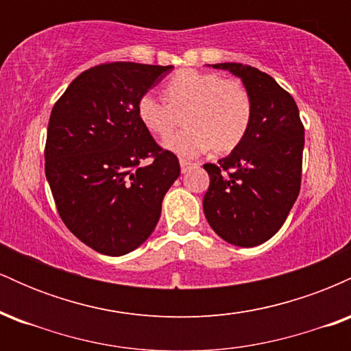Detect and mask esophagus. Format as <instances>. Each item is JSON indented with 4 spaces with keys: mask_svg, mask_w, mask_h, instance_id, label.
<instances>
[{
    "mask_svg": "<svg viewBox=\"0 0 351 351\" xmlns=\"http://www.w3.org/2000/svg\"><path fill=\"white\" fill-rule=\"evenodd\" d=\"M180 167H181V173H188L191 168H196L198 165L188 162V160H180Z\"/></svg>",
    "mask_w": 351,
    "mask_h": 351,
    "instance_id": "obj_1",
    "label": "esophagus"
}]
</instances>
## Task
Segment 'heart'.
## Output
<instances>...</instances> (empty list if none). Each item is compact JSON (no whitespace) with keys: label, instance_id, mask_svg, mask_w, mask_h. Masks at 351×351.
Instances as JSON below:
<instances>
[{"label":"heart","instance_id":"b5f03b06","mask_svg":"<svg viewBox=\"0 0 351 351\" xmlns=\"http://www.w3.org/2000/svg\"><path fill=\"white\" fill-rule=\"evenodd\" d=\"M165 95L145 92L136 102L140 122L153 135H170L184 115L186 128L168 136L165 147L184 158L215 148L226 153L247 135L254 104L241 80L224 79L216 72L183 69L165 84Z\"/></svg>","mask_w":351,"mask_h":351}]
</instances>
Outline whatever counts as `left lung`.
I'll return each mask as SVG.
<instances>
[{
  "instance_id": "left-lung-1",
  "label": "left lung",
  "mask_w": 351,
  "mask_h": 351,
  "mask_svg": "<svg viewBox=\"0 0 351 351\" xmlns=\"http://www.w3.org/2000/svg\"><path fill=\"white\" fill-rule=\"evenodd\" d=\"M213 67L243 79L254 114L247 135L231 155L203 165L209 175L204 216L224 241L252 247L279 231L299 196L304 123L295 100L269 74L241 62Z\"/></svg>"
}]
</instances>
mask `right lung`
I'll return each mask as SVG.
<instances>
[{"label":"right lung","mask_w":351,"mask_h":351,"mask_svg":"<svg viewBox=\"0 0 351 351\" xmlns=\"http://www.w3.org/2000/svg\"><path fill=\"white\" fill-rule=\"evenodd\" d=\"M171 69L99 64L72 80L52 107L44 167L56 208L72 234L106 256H123L148 239L180 176L175 153L160 147L136 115L140 95Z\"/></svg>","instance_id":"right-lung-1"}]
</instances>
